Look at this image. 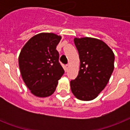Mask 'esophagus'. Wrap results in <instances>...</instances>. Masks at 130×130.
<instances>
[{"label":"esophagus","instance_id":"34e87169","mask_svg":"<svg viewBox=\"0 0 130 130\" xmlns=\"http://www.w3.org/2000/svg\"><path fill=\"white\" fill-rule=\"evenodd\" d=\"M69 68V64H67L66 65V69H68Z\"/></svg>","mask_w":130,"mask_h":130}]
</instances>
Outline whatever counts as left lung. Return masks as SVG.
<instances>
[{
    "instance_id": "left-lung-1",
    "label": "left lung",
    "mask_w": 130,
    "mask_h": 130,
    "mask_svg": "<svg viewBox=\"0 0 130 130\" xmlns=\"http://www.w3.org/2000/svg\"><path fill=\"white\" fill-rule=\"evenodd\" d=\"M80 66L77 77L70 82L71 92L77 99L89 101L104 90L114 69L115 55L101 40L75 38Z\"/></svg>"
}]
</instances>
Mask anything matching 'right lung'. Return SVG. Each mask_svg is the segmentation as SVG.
<instances>
[{"mask_svg":"<svg viewBox=\"0 0 130 130\" xmlns=\"http://www.w3.org/2000/svg\"><path fill=\"white\" fill-rule=\"evenodd\" d=\"M61 36L40 33L25 43L19 55L21 77L32 94L40 98L55 92L58 81L64 73L56 50Z\"/></svg>","mask_w":130,"mask_h":130,"instance_id":"1","label":"right lung"}]
</instances>
